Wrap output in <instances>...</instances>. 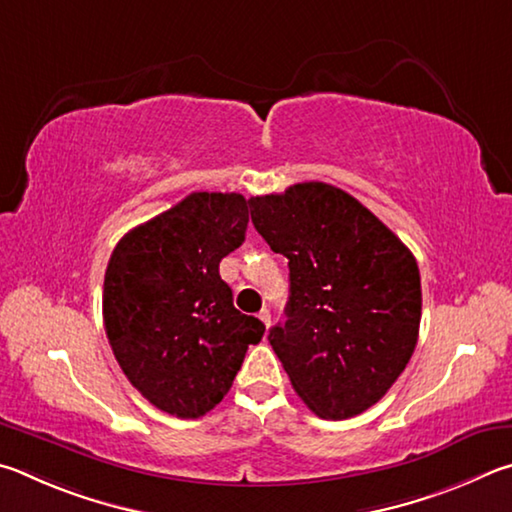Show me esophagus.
Masks as SVG:
<instances>
[{
	"label": "esophagus",
	"instance_id": "esophagus-1",
	"mask_svg": "<svg viewBox=\"0 0 512 512\" xmlns=\"http://www.w3.org/2000/svg\"><path fill=\"white\" fill-rule=\"evenodd\" d=\"M258 319H261V321H263V324H265V328H270V321H272V315H270V310H267V308H263L261 312H258Z\"/></svg>",
	"mask_w": 512,
	"mask_h": 512
}]
</instances>
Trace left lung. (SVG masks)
Segmentation results:
<instances>
[{
  "mask_svg": "<svg viewBox=\"0 0 512 512\" xmlns=\"http://www.w3.org/2000/svg\"><path fill=\"white\" fill-rule=\"evenodd\" d=\"M251 222L288 258V321L270 344L319 418L373 407L418 342L420 272L387 224L337 186L303 182L249 200Z\"/></svg>",
  "mask_w": 512,
  "mask_h": 512,
  "instance_id": "left-lung-1",
  "label": "left lung"
}]
</instances>
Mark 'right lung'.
<instances>
[{
    "instance_id": "1",
    "label": "right lung",
    "mask_w": 512,
    "mask_h": 512,
    "mask_svg": "<svg viewBox=\"0 0 512 512\" xmlns=\"http://www.w3.org/2000/svg\"><path fill=\"white\" fill-rule=\"evenodd\" d=\"M240 193H191L130 229L114 247L103 283L112 353L150 405L200 418L227 396L261 319L233 308L220 261L245 240Z\"/></svg>"
}]
</instances>
